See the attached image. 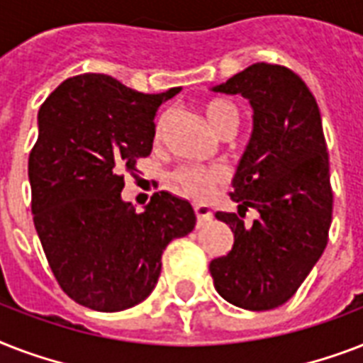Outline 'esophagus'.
<instances>
[{
	"mask_svg": "<svg viewBox=\"0 0 363 363\" xmlns=\"http://www.w3.org/2000/svg\"><path fill=\"white\" fill-rule=\"evenodd\" d=\"M194 211H196V216H198V228L203 226L205 222H209L213 218V213L207 205L203 203H196L194 205Z\"/></svg>",
	"mask_w": 363,
	"mask_h": 363,
	"instance_id": "esophagus-1",
	"label": "esophagus"
}]
</instances>
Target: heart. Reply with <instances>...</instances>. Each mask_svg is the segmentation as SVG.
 I'll return each instance as SVG.
<instances>
[{
  "mask_svg": "<svg viewBox=\"0 0 363 363\" xmlns=\"http://www.w3.org/2000/svg\"><path fill=\"white\" fill-rule=\"evenodd\" d=\"M203 115L216 133L239 122L238 109L226 99H209L207 104H203ZM164 125L165 115L158 118L156 131L160 133ZM222 181H224V173L216 167H184L175 173V182L190 198H207Z\"/></svg>",
  "mask_w": 363,
  "mask_h": 363,
  "instance_id": "heart-1",
  "label": "heart"
}]
</instances>
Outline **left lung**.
I'll list each match as a JSON object with an SVG mask.
<instances>
[{
  "instance_id": "left-lung-1",
  "label": "left lung",
  "mask_w": 363,
  "mask_h": 363,
  "mask_svg": "<svg viewBox=\"0 0 363 363\" xmlns=\"http://www.w3.org/2000/svg\"><path fill=\"white\" fill-rule=\"evenodd\" d=\"M213 92L241 94L252 133L230 194L238 213H216L233 232L232 250L211 262L216 292L235 307L269 311L292 298L328 245L333 194L330 160L315 96L294 71L258 64ZM248 206L259 218H238Z\"/></svg>"
}]
</instances>
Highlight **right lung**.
<instances>
[{
    "instance_id": "right-lung-1",
    "label": "right lung",
    "mask_w": 363,
    "mask_h": 363,
    "mask_svg": "<svg viewBox=\"0 0 363 363\" xmlns=\"http://www.w3.org/2000/svg\"><path fill=\"white\" fill-rule=\"evenodd\" d=\"M181 86L143 94L101 73L71 77L39 109L28 162L31 213L56 281L71 299L115 313L147 299L162 252L196 226L186 199L156 192L143 213L124 201V171L152 150L154 116Z\"/></svg>"
}]
</instances>
